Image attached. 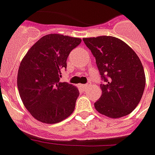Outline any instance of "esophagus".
<instances>
[{
  "label": "esophagus",
  "mask_w": 155,
  "mask_h": 155,
  "mask_svg": "<svg viewBox=\"0 0 155 155\" xmlns=\"http://www.w3.org/2000/svg\"><path fill=\"white\" fill-rule=\"evenodd\" d=\"M89 86H90V84H82V88H83V89H84V90L87 89Z\"/></svg>",
  "instance_id": "obj_1"
}]
</instances>
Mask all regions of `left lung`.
Returning <instances> with one entry per match:
<instances>
[{
    "instance_id": "1",
    "label": "left lung",
    "mask_w": 155,
    "mask_h": 155,
    "mask_svg": "<svg viewBox=\"0 0 155 155\" xmlns=\"http://www.w3.org/2000/svg\"><path fill=\"white\" fill-rule=\"evenodd\" d=\"M96 58L104 83L102 96L94 106L110 118L128 116L140 103L146 84L142 64L134 51L118 38L98 36L84 38Z\"/></svg>"
}]
</instances>
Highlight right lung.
<instances>
[{"instance_id":"right-lung-1","label":"right lung","mask_w":155,"mask_h":155,"mask_svg":"<svg viewBox=\"0 0 155 155\" xmlns=\"http://www.w3.org/2000/svg\"><path fill=\"white\" fill-rule=\"evenodd\" d=\"M82 41L79 38L51 33L43 36L21 60L17 85L22 103L39 122L57 123L74 111L79 91L77 87L61 83L70 52Z\"/></svg>"}]
</instances>
